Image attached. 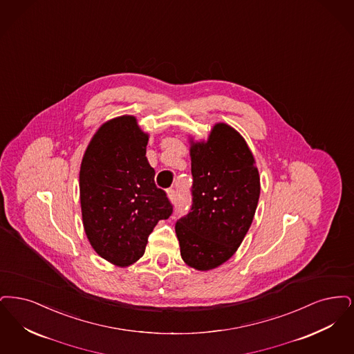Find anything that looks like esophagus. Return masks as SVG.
<instances>
[{"label": "esophagus", "mask_w": 354, "mask_h": 354, "mask_svg": "<svg viewBox=\"0 0 354 354\" xmlns=\"http://www.w3.org/2000/svg\"><path fill=\"white\" fill-rule=\"evenodd\" d=\"M167 194H168V198H169L171 203H173V202H176V197H177V194H176V190H174V189H169V190L167 192Z\"/></svg>", "instance_id": "esophagus-1"}]
</instances>
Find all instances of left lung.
<instances>
[{
    "mask_svg": "<svg viewBox=\"0 0 354 354\" xmlns=\"http://www.w3.org/2000/svg\"><path fill=\"white\" fill-rule=\"evenodd\" d=\"M192 212L176 223L183 261L209 271L229 261L243 242L261 194V177L243 136L226 123L206 140L189 138Z\"/></svg>",
    "mask_w": 354,
    "mask_h": 354,
    "instance_id": "8db88e82",
    "label": "left lung"
}]
</instances>
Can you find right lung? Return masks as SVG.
I'll return each instance as SVG.
<instances>
[{
    "label": "right lung",
    "mask_w": 354,
    "mask_h": 354,
    "mask_svg": "<svg viewBox=\"0 0 354 354\" xmlns=\"http://www.w3.org/2000/svg\"><path fill=\"white\" fill-rule=\"evenodd\" d=\"M148 140L135 116L113 118L97 128L80 164L84 232L96 254L118 267L136 263L154 226L173 212L154 184Z\"/></svg>",
    "instance_id": "add662e5"
}]
</instances>
